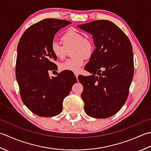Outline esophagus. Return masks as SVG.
<instances>
[{"mask_svg": "<svg viewBox=\"0 0 151 151\" xmlns=\"http://www.w3.org/2000/svg\"><path fill=\"white\" fill-rule=\"evenodd\" d=\"M75 76H76V77L77 78V79H78V76H79L78 73H75Z\"/></svg>", "mask_w": 151, "mask_h": 151, "instance_id": "1", "label": "esophagus"}]
</instances>
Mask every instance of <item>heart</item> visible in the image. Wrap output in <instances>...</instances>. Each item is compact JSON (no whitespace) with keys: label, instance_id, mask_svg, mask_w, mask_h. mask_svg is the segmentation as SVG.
<instances>
[{"label":"heart","instance_id":"heart-1","mask_svg":"<svg viewBox=\"0 0 151 151\" xmlns=\"http://www.w3.org/2000/svg\"><path fill=\"white\" fill-rule=\"evenodd\" d=\"M63 45L59 42L53 41L51 44V51L57 58L63 59L65 57L67 50L74 47L72 56L60 64L61 70L78 73L85 63V58L93 55L94 45L90 38H85L82 33L76 30L70 29L64 34L61 38Z\"/></svg>","mask_w":151,"mask_h":151}]
</instances>
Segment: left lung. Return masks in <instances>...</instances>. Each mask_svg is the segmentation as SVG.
I'll return each mask as SVG.
<instances>
[{"label": "left lung", "instance_id": "left-lung-1", "mask_svg": "<svg viewBox=\"0 0 151 151\" xmlns=\"http://www.w3.org/2000/svg\"><path fill=\"white\" fill-rule=\"evenodd\" d=\"M93 35L95 49L85 70L91 76L78 77L84 85L81 98L91 117L106 119L122 108L134 77V56L130 40L115 23L96 20L78 26Z\"/></svg>", "mask_w": 151, "mask_h": 151}]
</instances>
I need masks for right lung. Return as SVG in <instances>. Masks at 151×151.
Returning <instances> with one entry per match:
<instances>
[{"mask_svg":"<svg viewBox=\"0 0 151 151\" xmlns=\"http://www.w3.org/2000/svg\"><path fill=\"white\" fill-rule=\"evenodd\" d=\"M70 23L53 18L43 19L29 27L18 44L15 76L20 96L24 105L38 116L60 114L64 99L77 82L74 74L66 70L57 77L49 76V72L57 70L53 63L57 57L51 51L55 35Z\"/></svg>","mask_w":151,"mask_h":151,"instance_id":"obj_1","label":"right lung"}]
</instances>
